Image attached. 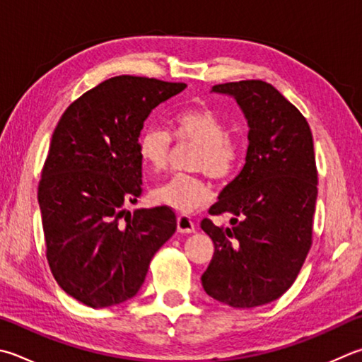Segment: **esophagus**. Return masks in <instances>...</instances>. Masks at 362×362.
Wrapping results in <instances>:
<instances>
[{
  "label": "esophagus",
  "instance_id": "1",
  "mask_svg": "<svg viewBox=\"0 0 362 362\" xmlns=\"http://www.w3.org/2000/svg\"><path fill=\"white\" fill-rule=\"evenodd\" d=\"M177 231L182 234L194 233V221L187 215L177 216Z\"/></svg>",
  "mask_w": 362,
  "mask_h": 362
}]
</instances>
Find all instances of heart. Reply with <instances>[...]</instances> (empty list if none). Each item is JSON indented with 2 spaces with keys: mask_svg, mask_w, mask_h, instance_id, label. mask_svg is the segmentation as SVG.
Segmentation results:
<instances>
[{
  "mask_svg": "<svg viewBox=\"0 0 362 362\" xmlns=\"http://www.w3.org/2000/svg\"><path fill=\"white\" fill-rule=\"evenodd\" d=\"M177 142L196 144L189 168L204 170L215 180H228L238 173L244 158V144L228 134L220 115L206 106L179 110L170 120ZM173 136L158 127H147L137 137V153L152 173L168 168ZM155 202L180 214H192L212 199V187L199 174H177L153 189Z\"/></svg>",
  "mask_w": 362,
  "mask_h": 362,
  "instance_id": "heart-1",
  "label": "heart"
}]
</instances>
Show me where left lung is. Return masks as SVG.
<instances>
[{
    "instance_id": "obj_1",
    "label": "left lung",
    "mask_w": 362,
    "mask_h": 362,
    "mask_svg": "<svg viewBox=\"0 0 362 362\" xmlns=\"http://www.w3.org/2000/svg\"><path fill=\"white\" fill-rule=\"evenodd\" d=\"M212 91L238 101L250 129L244 168L209 210L231 214L233 228L201 221L215 247L202 286L234 308L264 305L294 284L312 247L318 194L312 131L267 82L218 83Z\"/></svg>"
}]
</instances>
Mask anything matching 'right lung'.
Returning <instances> with one entry per match:
<instances>
[{"mask_svg":"<svg viewBox=\"0 0 362 362\" xmlns=\"http://www.w3.org/2000/svg\"><path fill=\"white\" fill-rule=\"evenodd\" d=\"M183 82L117 76L64 110L37 188L45 256L57 284L103 308L134 298L150 261L177 229L166 206L127 212L142 193L137 137L150 112Z\"/></svg>","mask_w":362,"mask_h":362,"instance_id":"right-lung-1","label":"right lung"}]
</instances>
